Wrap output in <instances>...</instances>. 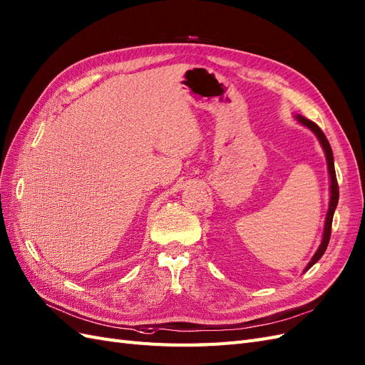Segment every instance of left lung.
<instances>
[{
    "mask_svg": "<svg viewBox=\"0 0 365 365\" xmlns=\"http://www.w3.org/2000/svg\"><path fill=\"white\" fill-rule=\"evenodd\" d=\"M295 119L298 123L304 125L306 128H309L312 133L315 134L317 139L319 140L322 150H324L326 154V160H327V171H329V179H330V202H329V210L326 214V222H324V231H322V237H321V243L317 249V252L314 254V257L310 258V262L307 263V266L304 267L303 272L309 270L312 266H314L318 259L324 255L329 240H330V231H331V220H333V214H335V210L338 206V199H339V188H338V180H336V174H335V162H333V153L330 148V143L327 140V138L324 136V133L321 131V128L318 127L317 123H314L312 120L299 116V114H295Z\"/></svg>",
    "mask_w": 365,
    "mask_h": 365,
    "instance_id": "1",
    "label": "left lung"
}]
</instances>
